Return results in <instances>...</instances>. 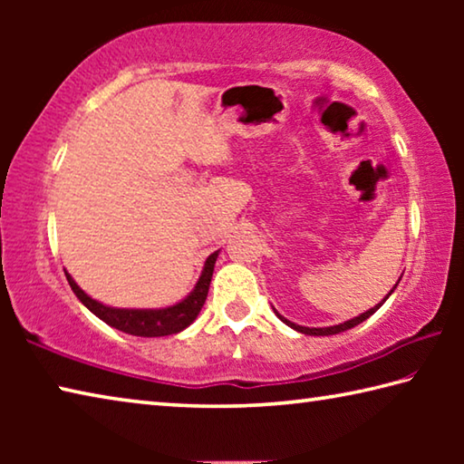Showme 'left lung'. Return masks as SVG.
Segmentation results:
<instances>
[{
	"instance_id": "obj_1",
	"label": "left lung",
	"mask_w": 464,
	"mask_h": 464,
	"mask_svg": "<svg viewBox=\"0 0 464 464\" xmlns=\"http://www.w3.org/2000/svg\"><path fill=\"white\" fill-rule=\"evenodd\" d=\"M399 280H401V278H399ZM397 285H399V282H397ZM397 285L391 288V293H389L387 296H384L379 304H374L372 309H368V311H364V313H360V315H358V317H354V319H348V321H343V324H340V325H329V327H304V325H296V324H293V321H288L286 317H282L276 309H274V313H276V315H278V319L282 321V324H286L288 327H293L295 332H298V334H304V335H335V334L348 332V329H352V327L360 325V324H362V321H366L368 317L374 315V313L382 307L384 301H387V298H389L392 293H395Z\"/></svg>"
}]
</instances>
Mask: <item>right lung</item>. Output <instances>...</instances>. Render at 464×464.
<instances>
[{
	"label": "right lung",
	"instance_id": "add662e5",
	"mask_svg": "<svg viewBox=\"0 0 464 464\" xmlns=\"http://www.w3.org/2000/svg\"><path fill=\"white\" fill-rule=\"evenodd\" d=\"M217 257H218V251H215V254H210L207 257L204 268L200 272V278L196 282V286L192 288L190 295L184 296L179 303L169 304V307H161V309L110 307V304L100 303L96 298H92L88 293H83L67 270H65V276L75 296L80 298L93 315L104 321V324H108L110 327L130 335H139V337H161V335H174V334L184 332V329L190 324H194V319L198 317L202 304L207 301Z\"/></svg>",
	"mask_w": 464,
	"mask_h": 464
}]
</instances>
